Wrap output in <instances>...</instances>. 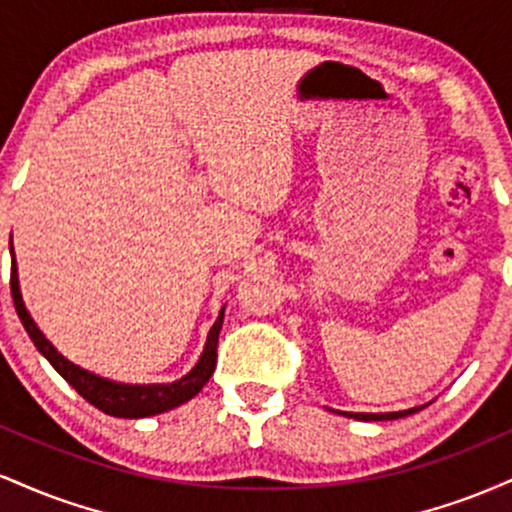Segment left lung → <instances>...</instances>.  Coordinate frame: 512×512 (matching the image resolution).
I'll return each instance as SVG.
<instances>
[{"mask_svg":"<svg viewBox=\"0 0 512 512\" xmlns=\"http://www.w3.org/2000/svg\"><path fill=\"white\" fill-rule=\"evenodd\" d=\"M419 409L424 407H414V409H404V411H390V414H354V411H337V414L349 416V419H358V421H392V419H402V416L416 414Z\"/></svg>","mask_w":512,"mask_h":512,"instance_id":"1","label":"left lung"}]
</instances>
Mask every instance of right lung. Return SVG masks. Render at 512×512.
Segmentation results:
<instances>
[{
    "label": "right lung",
    "instance_id": "1",
    "mask_svg": "<svg viewBox=\"0 0 512 512\" xmlns=\"http://www.w3.org/2000/svg\"><path fill=\"white\" fill-rule=\"evenodd\" d=\"M11 250V298H14L16 313H19L23 327H26L28 337L33 339L35 349L40 351L52 368L67 380L69 385L86 399L88 404H93L96 409H101L103 414L117 416V419H144V416H156L163 411L180 407V404L190 402L192 397L209 383L211 373L216 368V344H219V332L223 325V308L219 317H216L214 327L207 334V344H204L202 356H199L197 366L185 375V378L175 380V383H154V385H129V383H115V380L101 378L96 373H88V370L74 366L72 361H67L60 351L52 346L45 334L38 330V325L33 322L31 313L26 310L19 289V274H16V257H14V245H9Z\"/></svg>",
    "mask_w": 512,
    "mask_h": 512
}]
</instances>
